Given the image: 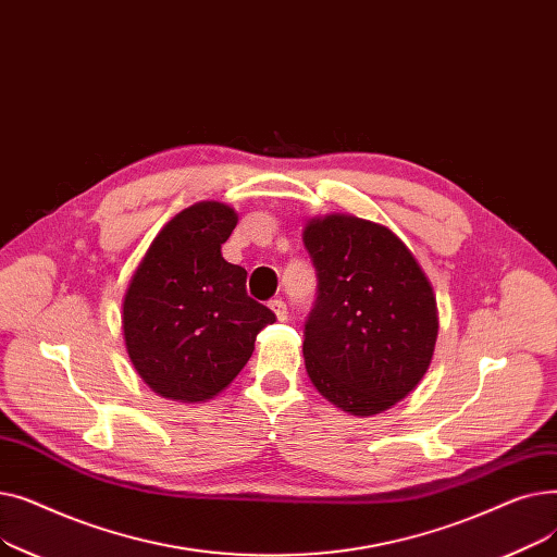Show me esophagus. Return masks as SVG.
<instances>
[{"mask_svg": "<svg viewBox=\"0 0 557 557\" xmlns=\"http://www.w3.org/2000/svg\"><path fill=\"white\" fill-rule=\"evenodd\" d=\"M269 307L273 309V313L277 315V320H286V315H288V309H286V302H284L282 298H275V300H271V302H269Z\"/></svg>", "mask_w": 557, "mask_h": 557, "instance_id": "1", "label": "esophagus"}]
</instances>
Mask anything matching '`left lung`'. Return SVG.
I'll use <instances>...</instances> for the list:
<instances>
[{
	"instance_id": "1",
	"label": "left lung",
	"mask_w": 557,
	"mask_h": 557,
	"mask_svg": "<svg viewBox=\"0 0 557 557\" xmlns=\"http://www.w3.org/2000/svg\"><path fill=\"white\" fill-rule=\"evenodd\" d=\"M305 248L315 300L305 320V366L343 411L374 416L411 393L437 338L433 288L395 234L357 216L313 219Z\"/></svg>"
}]
</instances>
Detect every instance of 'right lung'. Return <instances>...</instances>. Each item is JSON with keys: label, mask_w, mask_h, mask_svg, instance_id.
Segmentation results:
<instances>
[{"label": "right lung", "mask_w": 557, "mask_h": 557, "mask_svg": "<svg viewBox=\"0 0 557 557\" xmlns=\"http://www.w3.org/2000/svg\"><path fill=\"white\" fill-rule=\"evenodd\" d=\"M237 214L196 202L146 250L124 298V338L139 376L158 395L205 401L248 363L275 313L246 294V269L221 255Z\"/></svg>", "instance_id": "add662e5"}]
</instances>
